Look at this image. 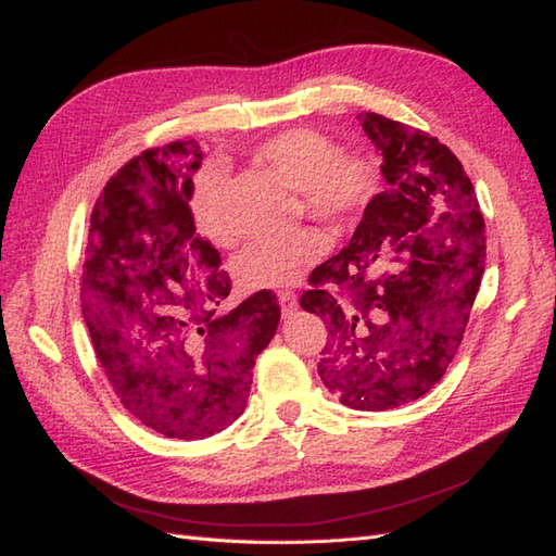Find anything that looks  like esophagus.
<instances>
[{"mask_svg": "<svg viewBox=\"0 0 556 556\" xmlns=\"http://www.w3.org/2000/svg\"><path fill=\"white\" fill-rule=\"evenodd\" d=\"M277 299H279V305H281V313H285V315H291L293 311L299 308V299H296V293H293V291H279Z\"/></svg>", "mask_w": 556, "mask_h": 556, "instance_id": "34e87169", "label": "esophagus"}]
</instances>
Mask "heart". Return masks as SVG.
I'll list each match as a JSON object with an SVG mask.
<instances>
[{
  "label": "heart",
  "instance_id": "heart-1",
  "mask_svg": "<svg viewBox=\"0 0 556 556\" xmlns=\"http://www.w3.org/2000/svg\"><path fill=\"white\" fill-rule=\"evenodd\" d=\"M255 157L296 188L311 217L344 224L370 203L380 176L375 162L361 152H339L337 143L317 128H289L265 140ZM222 176L205 169L195 181L193 219L198 231L217 245H233L236 233L219 203ZM325 239L311 229L281 239L248 245L231 263L233 279L245 291L293 287L325 255Z\"/></svg>",
  "mask_w": 556,
  "mask_h": 556
}]
</instances>
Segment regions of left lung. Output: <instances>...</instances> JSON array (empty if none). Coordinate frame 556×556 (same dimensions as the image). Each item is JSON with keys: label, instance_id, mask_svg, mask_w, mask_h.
Instances as JSON below:
<instances>
[{"label": "left lung", "instance_id": "1", "mask_svg": "<svg viewBox=\"0 0 556 556\" xmlns=\"http://www.w3.org/2000/svg\"><path fill=\"white\" fill-rule=\"evenodd\" d=\"M358 119L382 152L387 191L349 245L311 271L301 308L329 325L317 363L329 392L349 408L387 410L428 394L454 361L485 271V219L440 140L375 112Z\"/></svg>", "mask_w": 556, "mask_h": 556}]
</instances>
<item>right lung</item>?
Masks as SVG:
<instances>
[{
	"label": "right lung",
	"instance_id": "obj_1",
	"mask_svg": "<svg viewBox=\"0 0 556 556\" xmlns=\"http://www.w3.org/2000/svg\"><path fill=\"white\" fill-rule=\"evenodd\" d=\"M200 162L195 140L126 162L90 215L80 281L83 317L116 396L176 440H203L241 416L281 315L267 289L224 308L229 275L188 207Z\"/></svg>",
	"mask_w": 556,
	"mask_h": 556
}]
</instances>
